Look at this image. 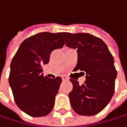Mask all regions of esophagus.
<instances>
[{"label":"esophagus","mask_w":127,"mask_h":127,"mask_svg":"<svg viewBox=\"0 0 127 127\" xmlns=\"http://www.w3.org/2000/svg\"><path fill=\"white\" fill-rule=\"evenodd\" d=\"M62 79L64 81H66V80H68V78L66 76H62Z\"/></svg>","instance_id":"esophagus-1"}]
</instances>
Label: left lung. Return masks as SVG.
<instances>
[{
  "label": "left lung",
  "instance_id": "obj_1",
  "mask_svg": "<svg viewBox=\"0 0 127 127\" xmlns=\"http://www.w3.org/2000/svg\"><path fill=\"white\" fill-rule=\"evenodd\" d=\"M66 45L77 50L78 60L74 69L86 74L84 84L70 79L73 90L69 98L73 111L83 116L101 112L111 100L115 88L117 70L112 54L106 44L89 33H64Z\"/></svg>",
  "mask_w": 127,
  "mask_h": 127
}]
</instances>
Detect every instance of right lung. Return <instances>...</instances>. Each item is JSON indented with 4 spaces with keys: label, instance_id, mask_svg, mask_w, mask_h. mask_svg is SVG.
<instances>
[{
    "label": "right lung",
    "instance_id": "obj_1",
    "mask_svg": "<svg viewBox=\"0 0 127 127\" xmlns=\"http://www.w3.org/2000/svg\"><path fill=\"white\" fill-rule=\"evenodd\" d=\"M64 32H40L24 40L10 64L9 84L16 105L28 115L38 117L52 111L62 79L44 76L42 66L51 53L64 45Z\"/></svg>",
    "mask_w": 127,
    "mask_h": 127
}]
</instances>
